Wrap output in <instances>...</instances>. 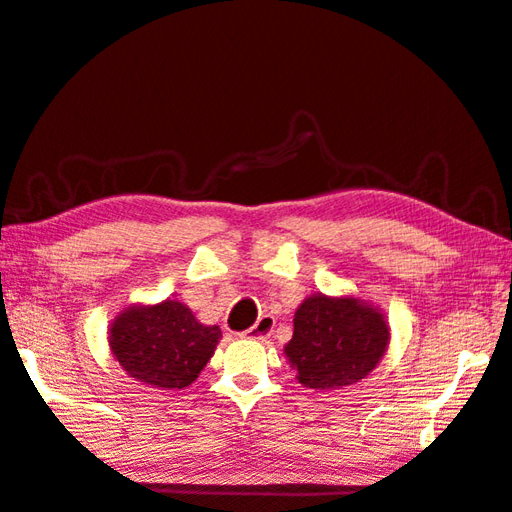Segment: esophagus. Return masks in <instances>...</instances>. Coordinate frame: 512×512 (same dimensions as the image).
<instances>
[{"label": "esophagus", "mask_w": 512, "mask_h": 512, "mask_svg": "<svg viewBox=\"0 0 512 512\" xmlns=\"http://www.w3.org/2000/svg\"><path fill=\"white\" fill-rule=\"evenodd\" d=\"M274 326H276V320L271 315L258 317V322L247 331V337L249 339H267L271 333H274Z\"/></svg>", "instance_id": "esophagus-1"}]
</instances>
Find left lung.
<instances>
[{"instance_id": "obj_1", "label": "left lung", "mask_w": 512, "mask_h": 512, "mask_svg": "<svg viewBox=\"0 0 512 512\" xmlns=\"http://www.w3.org/2000/svg\"><path fill=\"white\" fill-rule=\"evenodd\" d=\"M390 346V322L357 295L313 293L293 315L285 357L309 390H344L379 366Z\"/></svg>"}]
</instances>
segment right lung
Returning a JSON list of instances; mask_svg holds the SVG:
<instances>
[{
	"label": "right lung",
	"mask_w": 512,
	"mask_h": 512,
	"mask_svg": "<svg viewBox=\"0 0 512 512\" xmlns=\"http://www.w3.org/2000/svg\"><path fill=\"white\" fill-rule=\"evenodd\" d=\"M111 355L131 379L162 390L195 381L221 339L219 326L201 324L184 302L131 304L109 324Z\"/></svg>",
	"instance_id": "right-lung-1"
}]
</instances>
